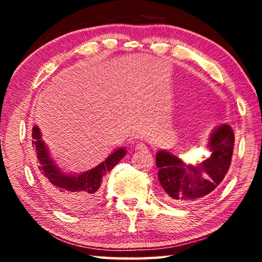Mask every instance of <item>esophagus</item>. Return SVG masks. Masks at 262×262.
Instances as JSON below:
<instances>
[{"label":"esophagus","instance_id":"34e87169","mask_svg":"<svg viewBox=\"0 0 262 262\" xmlns=\"http://www.w3.org/2000/svg\"><path fill=\"white\" fill-rule=\"evenodd\" d=\"M135 149L140 150V151H143V150L147 149V145H145L144 143H142V142H137L135 145Z\"/></svg>","mask_w":262,"mask_h":262}]
</instances>
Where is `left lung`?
Masks as SVG:
<instances>
[{
  "label": "left lung",
  "mask_w": 262,
  "mask_h": 262,
  "mask_svg": "<svg viewBox=\"0 0 262 262\" xmlns=\"http://www.w3.org/2000/svg\"><path fill=\"white\" fill-rule=\"evenodd\" d=\"M233 145V130L227 123H222L208 140L210 155L195 164L186 163L168 150H158V180L165 198L173 203L187 205L214 192L229 170Z\"/></svg>",
  "instance_id": "left-lung-1"
}]
</instances>
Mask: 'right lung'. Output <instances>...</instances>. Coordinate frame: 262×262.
Masks as SVG:
<instances>
[{
    "label": "right lung",
    "instance_id": "1",
    "mask_svg": "<svg viewBox=\"0 0 262 262\" xmlns=\"http://www.w3.org/2000/svg\"><path fill=\"white\" fill-rule=\"evenodd\" d=\"M32 147L42 187L53 200L70 214H82L90 210L98 202L103 177L108 173L127 152L122 147L115 149L98 165L81 173H75L66 172L57 165L42 140L40 128L37 125L32 128Z\"/></svg>",
    "mask_w": 262,
    "mask_h": 262
}]
</instances>
